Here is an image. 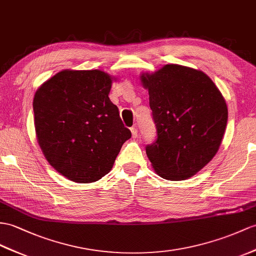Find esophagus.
Masks as SVG:
<instances>
[{"label":"esophagus","mask_w":256,"mask_h":256,"mask_svg":"<svg viewBox=\"0 0 256 256\" xmlns=\"http://www.w3.org/2000/svg\"><path fill=\"white\" fill-rule=\"evenodd\" d=\"M132 134L134 138H136V136H138V127L136 126L132 127Z\"/></svg>","instance_id":"34e87169"}]
</instances>
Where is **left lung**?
<instances>
[{
	"mask_svg": "<svg viewBox=\"0 0 256 256\" xmlns=\"http://www.w3.org/2000/svg\"><path fill=\"white\" fill-rule=\"evenodd\" d=\"M158 138L146 155L158 176L184 180L196 175L215 156L227 126L225 98L201 70L165 65L142 74Z\"/></svg>",
	"mask_w": 256,
	"mask_h": 256,
	"instance_id": "left-lung-1",
	"label": "left lung"
}]
</instances>
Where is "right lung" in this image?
I'll use <instances>...</instances> for the list:
<instances>
[{
    "mask_svg": "<svg viewBox=\"0 0 256 256\" xmlns=\"http://www.w3.org/2000/svg\"><path fill=\"white\" fill-rule=\"evenodd\" d=\"M112 81L98 70H65L34 94L39 146L50 165L72 182L89 184L104 177L132 138L108 98Z\"/></svg>",
    "mask_w": 256,
    "mask_h": 256,
    "instance_id": "obj_1",
    "label": "right lung"
}]
</instances>
